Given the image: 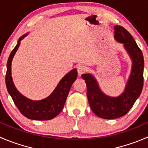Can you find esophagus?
<instances>
[{
    "label": "esophagus",
    "mask_w": 148,
    "mask_h": 148,
    "mask_svg": "<svg viewBox=\"0 0 148 148\" xmlns=\"http://www.w3.org/2000/svg\"><path fill=\"white\" fill-rule=\"evenodd\" d=\"M77 72H78V74H79V75H81V74H84V73L86 71V67L84 66L79 65L77 67Z\"/></svg>",
    "instance_id": "34e87169"
}]
</instances>
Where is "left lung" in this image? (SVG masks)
<instances>
[{"label": "left lung", "mask_w": 148, "mask_h": 148, "mask_svg": "<svg viewBox=\"0 0 148 148\" xmlns=\"http://www.w3.org/2000/svg\"><path fill=\"white\" fill-rule=\"evenodd\" d=\"M114 29L116 40L124 44L132 60V74L124 92L119 97H109L102 92L92 75H82V78L85 80L87 99L92 112L105 119H114L126 115L141 94L144 81V58L141 50L125 28L116 25Z\"/></svg>", "instance_id": "obj_1"}]
</instances>
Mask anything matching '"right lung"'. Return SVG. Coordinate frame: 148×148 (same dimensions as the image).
<instances>
[{"label":"right lung","mask_w":148,"mask_h":148,"mask_svg":"<svg viewBox=\"0 0 148 148\" xmlns=\"http://www.w3.org/2000/svg\"><path fill=\"white\" fill-rule=\"evenodd\" d=\"M24 34L18 39L17 45L13 49L7 62L5 84L8 93L23 116L29 119L46 121L58 116L64 108L70 88L77 77V69H73L60 81L52 94L47 98L33 101L21 95L16 89L11 78V61L20 45V41L26 37Z\"/></svg>","instance_id":"add662e5"}]
</instances>
